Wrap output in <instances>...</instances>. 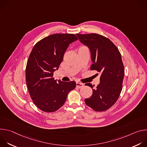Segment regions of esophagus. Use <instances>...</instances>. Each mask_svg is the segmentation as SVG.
<instances>
[{
  "label": "esophagus",
  "mask_w": 147,
  "mask_h": 147,
  "mask_svg": "<svg viewBox=\"0 0 147 147\" xmlns=\"http://www.w3.org/2000/svg\"><path fill=\"white\" fill-rule=\"evenodd\" d=\"M76 86H77V87H78L79 88H81L83 87L84 84L82 83H80V82H76Z\"/></svg>",
  "instance_id": "esophagus-1"
}]
</instances>
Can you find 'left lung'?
<instances>
[{
	"label": "left lung",
	"instance_id": "8db88e82",
	"mask_svg": "<svg viewBox=\"0 0 147 147\" xmlns=\"http://www.w3.org/2000/svg\"><path fill=\"white\" fill-rule=\"evenodd\" d=\"M81 43L88 47L93 64L90 69L101 73L99 84L85 99L87 105L97 112L105 111L118 99L122 90L124 69L121 54L112 42L98 34H77Z\"/></svg>",
	"mask_w": 147,
	"mask_h": 147
}]
</instances>
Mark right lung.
Returning <instances> with one entry per match:
<instances>
[{"instance_id":"obj_1","label":"right lung","mask_w":147,"mask_h":147,"mask_svg":"<svg viewBox=\"0 0 147 147\" xmlns=\"http://www.w3.org/2000/svg\"><path fill=\"white\" fill-rule=\"evenodd\" d=\"M77 40L72 34H55L34 45L27 61L26 79L30 96L41 111H56L63 105L68 93L76 88L75 81H57L53 76L69 44Z\"/></svg>"}]
</instances>
